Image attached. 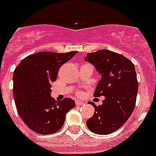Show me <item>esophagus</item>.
I'll return each mask as SVG.
<instances>
[{
	"label": "esophagus",
	"instance_id": "obj_1",
	"mask_svg": "<svg viewBox=\"0 0 156 156\" xmlns=\"http://www.w3.org/2000/svg\"><path fill=\"white\" fill-rule=\"evenodd\" d=\"M84 104V102H82L81 101H75V105L76 106H81V105Z\"/></svg>",
	"mask_w": 156,
	"mask_h": 156
}]
</instances>
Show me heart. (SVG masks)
<instances>
[{
	"mask_svg": "<svg viewBox=\"0 0 156 156\" xmlns=\"http://www.w3.org/2000/svg\"><path fill=\"white\" fill-rule=\"evenodd\" d=\"M75 94H76L78 97H81V96H82V95H83V93L81 92V90H78V91H76V92H75Z\"/></svg>",
	"mask_w": 156,
	"mask_h": 156,
	"instance_id": "b5f03b06",
	"label": "heart"
}]
</instances>
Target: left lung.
Instances as JSON below:
<instances>
[{"label": "left lung", "instance_id": "obj_1", "mask_svg": "<svg viewBox=\"0 0 156 156\" xmlns=\"http://www.w3.org/2000/svg\"><path fill=\"white\" fill-rule=\"evenodd\" d=\"M85 61L101 75L94 96H105L99 106L90 101L94 114L87 127L97 135H109L129 120L135 108L138 92L135 65L122 55L107 49L87 53Z\"/></svg>", "mask_w": 156, "mask_h": 156}]
</instances>
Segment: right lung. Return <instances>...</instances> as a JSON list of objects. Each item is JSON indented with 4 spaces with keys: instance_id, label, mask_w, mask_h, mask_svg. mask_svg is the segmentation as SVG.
I'll list each match as a JSON object with an SVG mask.
<instances>
[{
    "instance_id": "add662e5",
    "label": "right lung",
    "mask_w": 156,
    "mask_h": 156,
    "mask_svg": "<svg viewBox=\"0 0 156 156\" xmlns=\"http://www.w3.org/2000/svg\"><path fill=\"white\" fill-rule=\"evenodd\" d=\"M77 51L39 52L24 58L14 72L13 94L18 114L34 132L50 135L63 126L66 115L75 106V101L51 97V83L65 62Z\"/></svg>"
}]
</instances>
